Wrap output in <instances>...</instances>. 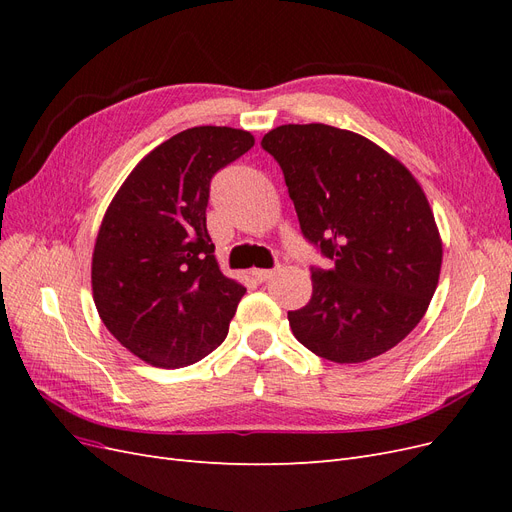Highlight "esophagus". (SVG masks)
I'll return each mask as SVG.
<instances>
[{"mask_svg":"<svg viewBox=\"0 0 512 512\" xmlns=\"http://www.w3.org/2000/svg\"><path fill=\"white\" fill-rule=\"evenodd\" d=\"M252 275L256 277L258 282H267V280H271V277L275 275V269H254Z\"/></svg>","mask_w":512,"mask_h":512,"instance_id":"esophagus-1","label":"esophagus"}]
</instances>
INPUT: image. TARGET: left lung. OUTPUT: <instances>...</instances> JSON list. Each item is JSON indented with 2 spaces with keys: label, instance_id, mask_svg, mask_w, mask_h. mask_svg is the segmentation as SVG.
I'll use <instances>...</instances> for the list:
<instances>
[{
  "label": "left lung",
  "instance_id": "left-lung-1",
  "mask_svg": "<svg viewBox=\"0 0 512 512\" xmlns=\"http://www.w3.org/2000/svg\"><path fill=\"white\" fill-rule=\"evenodd\" d=\"M280 164L303 237L331 260L312 267V299L288 312L322 359L363 363L397 346L427 312L442 241L410 170L365 136L288 123L262 136Z\"/></svg>",
  "mask_w": 512,
  "mask_h": 512
}]
</instances>
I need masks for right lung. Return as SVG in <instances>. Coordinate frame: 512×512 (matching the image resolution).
<instances>
[{
  "mask_svg": "<svg viewBox=\"0 0 512 512\" xmlns=\"http://www.w3.org/2000/svg\"><path fill=\"white\" fill-rule=\"evenodd\" d=\"M252 147L245 130H183L138 162L106 209L91 262L94 301L104 327L149 365H192L226 339L245 288L213 256L209 188Z\"/></svg>",
  "mask_w": 512,
  "mask_h": 512,
  "instance_id": "add662e5",
  "label": "right lung"
}]
</instances>
